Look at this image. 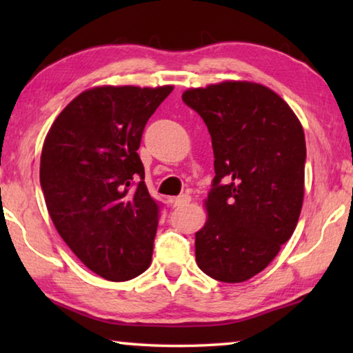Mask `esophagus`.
I'll use <instances>...</instances> for the list:
<instances>
[{
    "instance_id": "obj_1",
    "label": "esophagus",
    "mask_w": 353,
    "mask_h": 353,
    "mask_svg": "<svg viewBox=\"0 0 353 353\" xmlns=\"http://www.w3.org/2000/svg\"><path fill=\"white\" fill-rule=\"evenodd\" d=\"M190 201H191V198H190L188 194H182V196H177L176 199H172V205H174V207H183V205L190 204Z\"/></svg>"
}]
</instances>
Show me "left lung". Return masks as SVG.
I'll list each match as a JSON object with an SVG mask.
<instances>
[{"mask_svg": "<svg viewBox=\"0 0 353 353\" xmlns=\"http://www.w3.org/2000/svg\"><path fill=\"white\" fill-rule=\"evenodd\" d=\"M182 101L204 119L214 155L196 263L219 282H246L297 225L307 157L302 124L277 93L255 82L190 88Z\"/></svg>", "mask_w": 353, "mask_h": 353, "instance_id": "8db88e82", "label": "left lung"}]
</instances>
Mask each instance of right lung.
Wrapping results in <instances>:
<instances>
[{
	"mask_svg": "<svg viewBox=\"0 0 353 353\" xmlns=\"http://www.w3.org/2000/svg\"><path fill=\"white\" fill-rule=\"evenodd\" d=\"M172 92L94 87L59 113L40 159V185L59 235L88 270L112 282L151 265L160 205L145 183L143 130Z\"/></svg>",
	"mask_w": 353,
	"mask_h": 353,
	"instance_id": "1",
	"label": "right lung"
}]
</instances>
